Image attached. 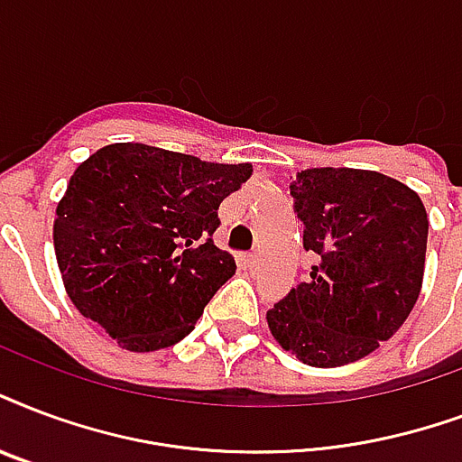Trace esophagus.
Here are the masks:
<instances>
[{
  "instance_id": "obj_1",
  "label": "esophagus",
  "mask_w": 462,
  "mask_h": 462,
  "mask_svg": "<svg viewBox=\"0 0 462 462\" xmlns=\"http://www.w3.org/2000/svg\"><path fill=\"white\" fill-rule=\"evenodd\" d=\"M246 263H249L252 269H259V266H262V254H259V252H252V254L246 256Z\"/></svg>"
}]
</instances>
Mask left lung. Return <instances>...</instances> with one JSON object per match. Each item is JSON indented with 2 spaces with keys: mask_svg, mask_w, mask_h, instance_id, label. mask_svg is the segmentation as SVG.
<instances>
[{
  "mask_svg": "<svg viewBox=\"0 0 462 462\" xmlns=\"http://www.w3.org/2000/svg\"><path fill=\"white\" fill-rule=\"evenodd\" d=\"M308 283L266 312L302 364H354L402 327L421 291L429 217L410 186L365 169H305L291 181Z\"/></svg>",
  "mask_w": 462,
  "mask_h": 462,
  "instance_id": "left-lung-1",
  "label": "left lung"
}]
</instances>
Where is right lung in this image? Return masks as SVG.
Segmentation results:
<instances>
[{"mask_svg": "<svg viewBox=\"0 0 462 462\" xmlns=\"http://www.w3.org/2000/svg\"><path fill=\"white\" fill-rule=\"evenodd\" d=\"M252 164H216L143 143L75 169L52 227L67 295L128 351L181 341L235 259L213 245L217 208Z\"/></svg>", "mask_w": 462, "mask_h": 462, "instance_id": "1", "label": "right lung"}]
</instances>
